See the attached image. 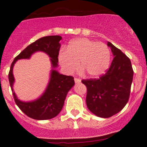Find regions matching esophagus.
Segmentation results:
<instances>
[{
  "instance_id": "1",
  "label": "esophagus",
  "mask_w": 147,
  "mask_h": 147,
  "mask_svg": "<svg viewBox=\"0 0 147 147\" xmlns=\"http://www.w3.org/2000/svg\"><path fill=\"white\" fill-rule=\"evenodd\" d=\"M81 82V80L78 79V78H75V83H80Z\"/></svg>"
}]
</instances>
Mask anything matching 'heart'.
Masks as SVG:
<instances>
[{"instance_id": "heart-1", "label": "heart", "mask_w": 147, "mask_h": 147, "mask_svg": "<svg viewBox=\"0 0 147 147\" xmlns=\"http://www.w3.org/2000/svg\"><path fill=\"white\" fill-rule=\"evenodd\" d=\"M58 61L66 73H73L78 67L90 78L102 75L108 69L110 51L106 44L90 40L78 38L67 46L58 56Z\"/></svg>"}]
</instances>
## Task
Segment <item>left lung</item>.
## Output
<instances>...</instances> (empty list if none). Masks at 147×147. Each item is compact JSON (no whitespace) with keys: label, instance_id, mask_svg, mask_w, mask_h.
<instances>
[{"label":"left lung","instance_id":"left-lung-1","mask_svg":"<svg viewBox=\"0 0 147 147\" xmlns=\"http://www.w3.org/2000/svg\"><path fill=\"white\" fill-rule=\"evenodd\" d=\"M114 58L105 75L99 79L86 80V103L96 116L109 118L119 112L127 105L133 80L132 66L129 58L111 42H107Z\"/></svg>","mask_w":147,"mask_h":147}]
</instances>
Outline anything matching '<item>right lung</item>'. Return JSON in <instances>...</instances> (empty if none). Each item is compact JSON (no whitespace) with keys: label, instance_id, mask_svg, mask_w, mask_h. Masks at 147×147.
Segmentation results:
<instances>
[{"label":"right lung","instance_id":"add662e5","mask_svg":"<svg viewBox=\"0 0 147 147\" xmlns=\"http://www.w3.org/2000/svg\"><path fill=\"white\" fill-rule=\"evenodd\" d=\"M60 35L45 36L28 45L14 59L10 66L8 79L15 102L20 110L28 117L37 120L50 119L55 117L62 110L68 92L75 85L74 78L60 74L56 68L58 66V55L60 49ZM42 51L49 56L52 69L49 84L44 93L34 100L25 102L17 98L13 90L14 82L13 67L22 59H29L35 52Z\"/></svg>","mask_w":147,"mask_h":147}]
</instances>
